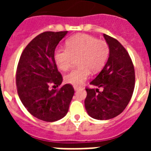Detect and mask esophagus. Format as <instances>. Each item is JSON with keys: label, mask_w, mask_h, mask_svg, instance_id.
Segmentation results:
<instances>
[{"label": "esophagus", "mask_w": 151, "mask_h": 151, "mask_svg": "<svg viewBox=\"0 0 151 151\" xmlns=\"http://www.w3.org/2000/svg\"><path fill=\"white\" fill-rule=\"evenodd\" d=\"M73 88H74L75 91H78V89L81 88V87H80V86H78V85H74V86H73Z\"/></svg>", "instance_id": "1"}]
</instances>
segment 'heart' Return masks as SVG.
Here are the masks:
<instances>
[{"label": "heart", "instance_id": "heart-1", "mask_svg": "<svg viewBox=\"0 0 151 151\" xmlns=\"http://www.w3.org/2000/svg\"><path fill=\"white\" fill-rule=\"evenodd\" d=\"M66 48H57L54 60L57 67L67 71L73 66L74 59L78 58V68L71 71L64 78L66 83L81 85L88 78L90 71L99 72L106 63L110 54V47L104 40H98L87 34H78L69 38Z\"/></svg>", "mask_w": 151, "mask_h": 151}]
</instances>
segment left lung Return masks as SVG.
<instances>
[{
  "label": "left lung",
  "instance_id": "1",
  "mask_svg": "<svg viewBox=\"0 0 151 151\" xmlns=\"http://www.w3.org/2000/svg\"><path fill=\"white\" fill-rule=\"evenodd\" d=\"M110 47L104 67L91 85L102 88H86L85 106L88 114L99 120L119 115L129 104L134 88V65L127 50L116 39L104 34Z\"/></svg>",
  "mask_w": 151,
  "mask_h": 151
}]
</instances>
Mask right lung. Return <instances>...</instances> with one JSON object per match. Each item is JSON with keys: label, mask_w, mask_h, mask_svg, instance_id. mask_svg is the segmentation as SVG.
<instances>
[{"label": "right lung", "mask_w": 151, "mask_h": 151, "mask_svg": "<svg viewBox=\"0 0 151 151\" xmlns=\"http://www.w3.org/2000/svg\"><path fill=\"white\" fill-rule=\"evenodd\" d=\"M45 32L29 43L20 56L16 75L17 92L26 110L38 119L55 122L66 115L74 95L70 84L59 89L63 82L54 60L56 47L67 34Z\"/></svg>", "instance_id": "1"}]
</instances>
